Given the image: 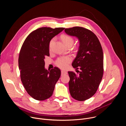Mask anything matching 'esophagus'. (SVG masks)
Returning a JSON list of instances; mask_svg holds the SVG:
<instances>
[{
    "mask_svg": "<svg viewBox=\"0 0 126 126\" xmlns=\"http://www.w3.org/2000/svg\"><path fill=\"white\" fill-rule=\"evenodd\" d=\"M67 74V72L66 71H65V70H62L61 71V75H65V74Z\"/></svg>",
    "mask_w": 126,
    "mask_h": 126,
    "instance_id": "1",
    "label": "esophagus"
}]
</instances>
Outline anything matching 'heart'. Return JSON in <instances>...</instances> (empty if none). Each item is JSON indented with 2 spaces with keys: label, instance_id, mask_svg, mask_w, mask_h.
<instances>
[{
  "label": "heart",
  "instance_id": "obj_1",
  "mask_svg": "<svg viewBox=\"0 0 126 126\" xmlns=\"http://www.w3.org/2000/svg\"><path fill=\"white\" fill-rule=\"evenodd\" d=\"M61 40H62L63 42L64 43V44L67 47L68 46L70 45H72L74 40V38L70 36V35H67V34H63L61 36ZM54 41V38H52L50 42H49V49L50 50L51 48L52 45ZM71 61V58L70 56H62V57H59L55 61V65L60 68H62V69H64L66 68L68 64H69V63L70 62V61Z\"/></svg>",
  "mask_w": 126,
  "mask_h": 126
}]
</instances>
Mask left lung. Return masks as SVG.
<instances>
[{
    "label": "left lung",
    "instance_id": "8db88e82",
    "mask_svg": "<svg viewBox=\"0 0 126 126\" xmlns=\"http://www.w3.org/2000/svg\"><path fill=\"white\" fill-rule=\"evenodd\" d=\"M68 35L77 37L80 46L72 65L79 74L69 71L70 95L77 101H83L92 97L97 92L103 72V52L97 36L91 30L82 27L66 28Z\"/></svg>",
    "mask_w": 126,
    "mask_h": 126
}]
</instances>
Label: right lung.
<instances>
[{"label":"right lung","mask_w":126,"mask_h":126,"mask_svg":"<svg viewBox=\"0 0 126 126\" xmlns=\"http://www.w3.org/2000/svg\"><path fill=\"white\" fill-rule=\"evenodd\" d=\"M64 29L39 28L28 35L21 48L18 58L21 80L27 93L36 100L50 98L61 76L57 67L50 71L45 69L44 59L50 55V40Z\"/></svg>","instance_id":"right-lung-1"}]
</instances>
